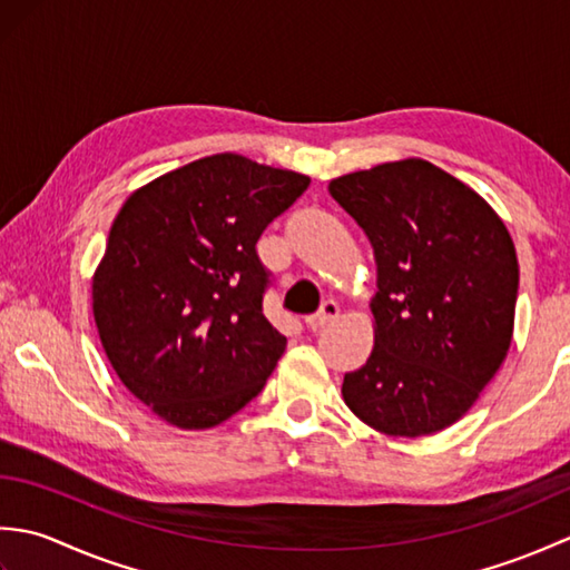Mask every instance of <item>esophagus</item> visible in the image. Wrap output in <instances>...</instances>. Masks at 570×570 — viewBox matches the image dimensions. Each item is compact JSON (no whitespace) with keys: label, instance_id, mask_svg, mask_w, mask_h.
<instances>
[{"label":"esophagus","instance_id":"1","mask_svg":"<svg viewBox=\"0 0 570 570\" xmlns=\"http://www.w3.org/2000/svg\"><path fill=\"white\" fill-rule=\"evenodd\" d=\"M337 316H341V308H337L335 301H325L318 313H313V316L306 318V328L308 331H321L328 323H333Z\"/></svg>","mask_w":570,"mask_h":570}]
</instances>
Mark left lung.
Instances as JSON below:
<instances>
[{"mask_svg": "<svg viewBox=\"0 0 570 570\" xmlns=\"http://www.w3.org/2000/svg\"><path fill=\"white\" fill-rule=\"evenodd\" d=\"M377 264L374 347L343 399L384 435L419 439L468 414L510 353L519 264L480 193L423 159L331 180Z\"/></svg>", "mask_w": 570, "mask_h": 570, "instance_id": "1", "label": "left lung"}]
</instances>
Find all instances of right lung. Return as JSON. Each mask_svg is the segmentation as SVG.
Masks as SVG:
<instances>
[{"instance_id": "obj_1", "label": "right lung", "mask_w": 570, "mask_h": 570, "mask_svg": "<svg viewBox=\"0 0 570 570\" xmlns=\"http://www.w3.org/2000/svg\"><path fill=\"white\" fill-rule=\"evenodd\" d=\"M311 184L213 154L137 188L92 274V316L117 377L161 421L213 429L262 392L286 350L264 318L257 239Z\"/></svg>"}]
</instances>
